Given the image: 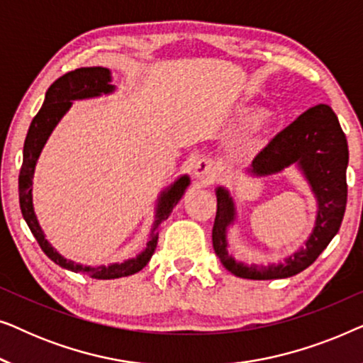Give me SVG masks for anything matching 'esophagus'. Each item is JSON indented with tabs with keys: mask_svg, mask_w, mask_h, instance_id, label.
Wrapping results in <instances>:
<instances>
[{
	"mask_svg": "<svg viewBox=\"0 0 363 363\" xmlns=\"http://www.w3.org/2000/svg\"><path fill=\"white\" fill-rule=\"evenodd\" d=\"M218 165L211 158H200L193 167V175L196 180H200L203 185H210L218 178Z\"/></svg>",
	"mask_w": 363,
	"mask_h": 363,
	"instance_id": "obj_1",
	"label": "esophagus"
}]
</instances>
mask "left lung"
<instances>
[{"label": "left lung", "mask_w": 363, "mask_h": 363, "mask_svg": "<svg viewBox=\"0 0 363 363\" xmlns=\"http://www.w3.org/2000/svg\"><path fill=\"white\" fill-rule=\"evenodd\" d=\"M296 165L309 183L317 200L315 225L299 251L277 264H245L228 252V226L236 220L235 201L226 188H216V218L213 247L223 266L245 279H284L299 274L329 246L342 225L347 205V165L349 147L339 118L325 104L311 107L291 125L281 130L257 153L251 175L267 177Z\"/></svg>", "instance_id": "obj_1"}]
</instances>
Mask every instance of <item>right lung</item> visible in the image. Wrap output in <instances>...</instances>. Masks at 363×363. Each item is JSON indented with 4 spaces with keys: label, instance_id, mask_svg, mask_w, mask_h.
I'll return each mask as SVG.
<instances>
[{
    "label": "right lung",
    "instance_id": "right-lung-1",
    "mask_svg": "<svg viewBox=\"0 0 363 363\" xmlns=\"http://www.w3.org/2000/svg\"><path fill=\"white\" fill-rule=\"evenodd\" d=\"M111 81V71L106 67H81L76 69V71L64 74L57 81H54L51 87L48 89L41 111L36 113L31 125H29L23 148V165L21 172H19V206H21L24 221L28 223L29 230H31L33 236L36 238L44 255L56 262V264L64 267V269H69L72 272H82V274L94 277V279H117V277L135 274V272L143 269L147 266V262L150 261L153 252H155L158 241V228L170 216L173 206L182 200L183 193H185L188 185H190V178H188V175H183L172 186H168L165 191H162L160 198H158L150 240H148L145 250L137 257H132V259L116 262V264L108 266H82L71 259H66V257L59 255L49 245L46 236H44V231L39 226L33 206V177L36 162L39 155H41L44 143L48 142L49 135L54 130V127L64 117V113L71 108L72 101L92 99L102 96V94L113 92L116 91V86H112Z\"/></svg>",
    "mask_w": 363,
    "mask_h": 363
}]
</instances>
